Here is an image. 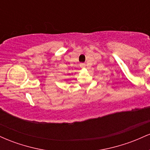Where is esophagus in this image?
<instances>
[{
    "instance_id": "obj_1",
    "label": "esophagus",
    "mask_w": 150,
    "mask_h": 150,
    "mask_svg": "<svg viewBox=\"0 0 150 150\" xmlns=\"http://www.w3.org/2000/svg\"><path fill=\"white\" fill-rule=\"evenodd\" d=\"M80 67H81V68H85V67L86 66L85 63H81L80 64Z\"/></svg>"
}]
</instances>
